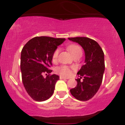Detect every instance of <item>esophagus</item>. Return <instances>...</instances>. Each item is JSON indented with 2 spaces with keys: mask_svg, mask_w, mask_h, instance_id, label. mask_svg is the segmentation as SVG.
Segmentation results:
<instances>
[{
  "mask_svg": "<svg viewBox=\"0 0 125 125\" xmlns=\"http://www.w3.org/2000/svg\"><path fill=\"white\" fill-rule=\"evenodd\" d=\"M60 79H68V77H64V76H60L59 77Z\"/></svg>",
  "mask_w": 125,
  "mask_h": 125,
  "instance_id": "obj_1",
  "label": "esophagus"
}]
</instances>
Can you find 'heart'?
<instances>
[{"label":"heart","instance_id":"1","mask_svg":"<svg viewBox=\"0 0 125 125\" xmlns=\"http://www.w3.org/2000/svg\"><path fill=\"white\" fill-rule=\"evenodd\" d=\"M69 51L72 54L73 57L76 56H82V51L81 47L77 44H71L68 47ZM60 49H57L52 54V61L53 62H55L58 61L59 53ZM56 72L59 74L61 75L65 76H69L71 75L72 73V69L70 67L67 66L63 65L61 66L57 67Z\"/></svg>","mask_w":125,"mask_h":125}]
</instances>
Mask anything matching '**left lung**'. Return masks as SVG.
<instances>
[{"instance_id":"8db88e82","label":"left lung","mask_w":125,"mask_h":125,"mask_svg":"<svg viewBox=\"0 0 125 125\" xmlns=\"http://www.w3.org/2000/svg\"><path fill=\"white\" fill-rule=\"evenodd\" d=\"M68 39L78 43L85 53V64L77 72L79 78L76 79V86L70 92L76 99L87 101L96 94L102 82L105 67L104 51L97 42L92 39L86 37Z\"/></svg>"}]
</instances>
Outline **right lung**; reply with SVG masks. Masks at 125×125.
I'll return each mask as SVG.
<instances>
[{
	"label": "right lung",
	"mask_w": 125,
	"mask_h": 125,
	"mask_svg": "<svg viewBox=\"0 0 125 125\" xmlns=\"http://www.w3.org/2000/svg\"><path fill=\"white\" fill-rule=\"evenodd\" d=\"M64 41V38L37 36L29 41L21 50L22 82L27 93L35 101H44L53 94L59 77L51 74L52 54Z\"/></svg>",
	"instance_id": "obj_1"
}]
</instances>
